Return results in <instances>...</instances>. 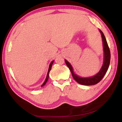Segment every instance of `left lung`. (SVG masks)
Returning <instances> with one entry per match:
<instances>
[{
  "instance_id": "1",
  "label": "left lung",
  "mask_w": 122,
  "mask_h": 122,
  "mask_svg": "<svg viewBox=\"0 0 122 122\" xmlns=\"http://www.w3.org/2000/svg\"><path fill=\"white\" fill-rule=\"evenodd\" d=\"M102 36V41H103V51H104V62L102 67H101L100 71H99L98 73L96 75H94L92 77H81L78 76V75L75 74L74 71L73 67L68 61H67L65 60V62L66 65L69 68L70 71H71L72 76L74 79L79 84H82V85L85 86H90V85H94L98 83L99 82L101 81V80L102 79L103 77H104L105 74L107 73L108 71L109 65H110V51L109 49L108 43L107 42L106 37H105L103 33L100 30H99Z\"/></svg>"
}]
</instances>
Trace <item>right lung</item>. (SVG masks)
I'll use <instances>...</instances> for the list:
<instances>
[{"label": "right lung", "instance_id": "obj_1", "mask_svg": "<svg viewBox=\"0 0 122 122\" xmlns=\"http://www.w3.org/2000/svg\"><path fill=\"white\" fill-rule=\"evenodd\" d=\"M53 62H54V61H51V62L50 65H49V69H48V73H47V76H46V80H45V82H44V83L42 84V86H45V84H46V82H47V81H48V78H49V71H50L51 70V66H52V65H53Z\"/></svg>", "mask_w": 122, "mask_h": 122}]
</instances>
